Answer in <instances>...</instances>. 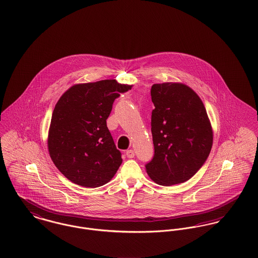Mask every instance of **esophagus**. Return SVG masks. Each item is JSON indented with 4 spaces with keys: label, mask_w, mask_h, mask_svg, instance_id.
I'll return each mask as SVG.
<instances>
[{
    "label": "esophagus",
    "mask_w": 258,
    "mask_h": 258,
    "mask_svg": "<svg viewBox=\"0 0 258 258\" xmlns=\"http://www.w3.org/2000/svg\"><path fill=\"white\" fill-rule=\"evenodd\" d=\"M126 156H127L128 158H134V156H135L134 150H132V149L127 150V151H126Z\"/></svg>",
    "instance_id": "34e87169"
}]
</instances>
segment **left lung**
Wrapping results in <instances>:
<instances>
[{
    "instance_id": "8db88e82",
    "label": "left lung",
    "mask_w": 258,
    "mask_h": 258,
    "mask_svg": "<svg viewBox=\"0 0 258 258\" xmlns=\"http://www.w3.org/2000/svg\"><path fill=\"white\" fill-rule=\"evenodd\" d=\"M151 96L155 155L146 172L156 184H182L210 155L214 141L210 118L200 96L182 82L153 84Z\"/></svg>"
}]
</instances>
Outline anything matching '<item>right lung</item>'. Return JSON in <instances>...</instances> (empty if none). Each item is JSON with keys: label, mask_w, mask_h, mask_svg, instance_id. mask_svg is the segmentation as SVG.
<instances>
[{"label": "right lung", "mask_w": 258, "mask_h": 258, "mask_svg": "<svg viewBox=\"0 0 258 258\" xmlns=\"http://www.w3.org/2000/svg\"><path fill=\"white\" fill-rule=\"evenodd\" d=\"M115 79L77 83L58 99L47 136L49 156L71 182L85 187L107 184L122 163L106 125L114 100L132 88Z\"/></svg>", "instance_id": "1"}]
</instances>
